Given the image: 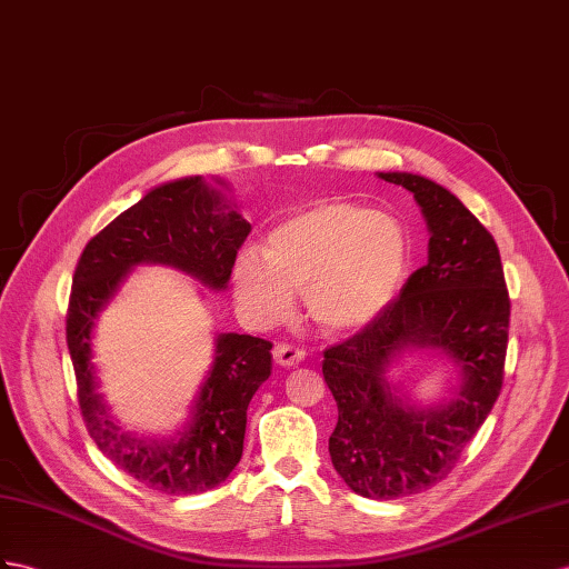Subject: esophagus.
I'll return each instance as SVG.
<instances>
[{
	"label": "esophagus",
	"mask_w": 569,
	"mask_h": 569,
	"mask_svg": "<svg viewBox=\"0 0 569 569\" xmlns=\"http://www.w3.org/2000/svg\"><path fill=\"white\" fill-rule=\"evenodd\" d=\"M273 360L283 368H293V366H298V362L305 360V351L300 346H293V343H276L273 346Z\"/></svg>",
	"instance_id": "1"
}]
</instances>
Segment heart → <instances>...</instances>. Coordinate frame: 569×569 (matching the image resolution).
I'll return each instance as SVG.
<instances>
[{
    "instance_id": "obj_1",
    "label": "heart",
    "mask_w": 569,
    "mask_h": 569,
    "mask_svg": "<svg viewBox=\"0 0 569 569\" xmlns=\"http://www.w3.org/2000/svg\"><path fill=\"white\" fill-rule=\"evenodd\" d=\"M409 264L411 238L395 216L322 201L276 226L267 252L242 250L232 281L257 322H281L296 308V290H305L312 322L346 333L395 300Z\"/></svg>"
}]
</instances>
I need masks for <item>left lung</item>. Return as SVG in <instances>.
<instances>
[{"label": "left lung", "mask_w": 569, "mask_h": 569, "mask_svg": "<svg viewBox=\"0 0 569 569\" xmlns=\"http://www.w3.org/2000/svg\"><path fill=\"white\" fill-rule=\"evenodd\" d=\"M413 192L430 228L428 264L375 319L325 351V382L339 406L329 455L362 498L395 500L445 480L486 423L505 380L509 293L500 250L463 203L420 174L382 172ZM442 347L465 385L442 410L390 397L388 362L406 347Z\"/></svg>", "instance_id": "8db88e82"}]
</instances>
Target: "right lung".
<instances>
[{
  "label": "right lung",
  "mask_w": 569,
  "mask_h": 569,
  "mask_svg": "<svg viewBox=\"0 0 569 569\" xmlns=\"http://www.w3.org/2000/svg\"><path fill=\"white\" fill-rule=\"evenodd\" d=\"M250 230L238 211L221 209V197L201 178H184L156 187L122 211L89 240L77 261L67 346L74 362L79 409L98 449L146 488L180 498L223 483L242 457L247 406L271 375L273 343L247 333H221L194 420L178 442L156 445L120 435L96 395L91 366L96 317L127 271L141 261L172 264L213 288H226Z\"/></svg>",
  "instance_id": "1"
}]
</instances>
